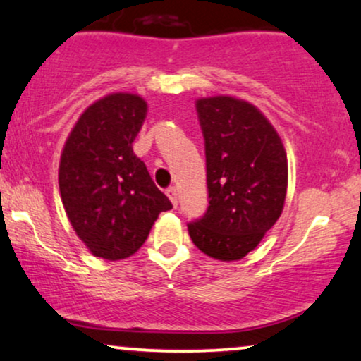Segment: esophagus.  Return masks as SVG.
Masks as SVG:
<instances>
[{
  "mask_svg": "<svg viewBox=\"0 0 361 361\" xmlns=\"http://www.w3.org/2000/svg\"><path fill=\"white\" fill-rule=\"evenodd\" d=\"M166 196H168V198H170L173 206L178 204V191H176L175 186H170V188L166 190Z\"/></svg>",
  "mask_w": 361,
  "mask_h": 361,
  "instance_id": "esophagus-1",
  "label": "esophagus"
}]
</instances>
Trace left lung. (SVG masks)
I'll return each mask as SVG.
<instances>
[{"mask_svg":"<svg viewBox=\"0 0 361 361\" xmlns=\"http://www.w3.org/2000/svg\"><path fill=\"white\" fill-rule=\"evenodd\" d=\"M204 138L209 206L188 224L195 246L218 261H239L257 247L284 209V143L256 105L231 95L196 100Z\"/></svg>","mask_w":361,"mask_h":361,"instance_id":"obj_1","label":"left lung"}]
</instances>
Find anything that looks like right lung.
Returning <instances> with one entry per match:
<instances>
[{"label": "right lung", "mask_w": 361, "mask_h": 361, "mask_svg": "<svg viewBox=\"0 0 361 361\" xmlns=\"http://www.w3.org/2000/svg\"><path fill=\"white\" fill-rule=\"evenodd\" d=\"M147 110L137 94L105 95L84 110L62 148V204L72 229L95 257L133 256L158 214L173 208L133 153Z\"/></svg>", "instance_id": "add662e5"}]
</instances>
